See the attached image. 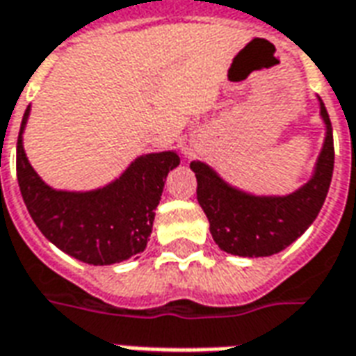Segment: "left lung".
I'll list each match as a JSON object with an SVG mask.
<instances>
[{
    "instance_id": "8db88e82",
    "label": "left lung",
    "mask_w": 356,
    "mask_h": 356,
    "mask_svg": "<svg viewBox=\"0 0 356 356\" xmlns=\"http://www.w3.org/2000/svg\"><path fill=\"white\" fill-rule=\"evenodd\" d=\"M321 101V99H318ZM321 116L326 137L314 165L313 177L296 193L286 196H254L234 188L204 162H193L196 198L209 221V232L223 252L240 257H267L284 248L311 227L328 194L334 171V137L324 102Z\"/></svg>"
}]
</instances>
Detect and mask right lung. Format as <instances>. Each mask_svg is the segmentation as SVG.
Listing matches in <instances>:
<instances>
[{
  "mask_svg": "<svg viewBox=\"0 0 356 356\" xmlns=\"http://www.w3.org/2000/svg\"><path fill=\"white\" fill-rule=\"evenodd\" d=\"M28 116L30 106L17 140V179L28 213L43 236L89 265H112L140 254L152 232L165 177L181 162L177 152L139 156L116 181L97 191H55L28 162L22 147Z\"/></svg>",
  "mask_w": 356,
  "mask_h": 356,
  "instance_id": "obj_1",
  "label": "right lung"
}]
</instances>
